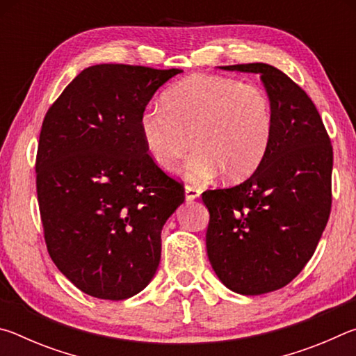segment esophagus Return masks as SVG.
<instances>
[{
	"label": "esophagus",
	"instance_id": "esophagus-1",
	"mask_svg": "<svg viewBox=\"0 0 356 356\" xmlns=\"http://www.w3.org/2000/svg\"><path fill=\"white\" fill-rule=\"evenodd\" d=\"M200 196H201V190L200 188H196V186H191V185H186L185 186V200L186 201H195Z\"/></svg>",
	"mask_w": 356,
	"mask_h": 356
}]
</instances>
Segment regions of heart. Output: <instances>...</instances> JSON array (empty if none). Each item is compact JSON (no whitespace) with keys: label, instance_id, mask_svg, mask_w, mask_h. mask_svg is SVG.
I'll use <instances>...</instances> for the list:
<instances>
[{"label":"heart","instance_id":"1","mask_svg":"<svg viewBox=\"0 0 356 356\" xmlns=\"http://www.w3.org/2000/svg\"><path fill=\"white\" fill-rule=\"evenodd\" d=\"M140 134L161 171H172L193 146L186 177L201 182L221 171L226 180H242L256 171L272 143V104L256 84L191 75L166 92L165 108H144Z\"/></svg>","mask_w":356,"mask_h":356}]
</instances>
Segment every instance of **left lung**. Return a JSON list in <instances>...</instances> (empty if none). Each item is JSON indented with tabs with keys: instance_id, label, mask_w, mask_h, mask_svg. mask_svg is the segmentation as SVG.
<instances>
[{
	"instance_id": "obj_1",
	"label": "left lung",
	"mask_w": 356,
	"mask_h": 356,
	"mask_svg": "<svg viewBox=\"0 0 356 356\" xmlns=\"http://www.w3.org/2000/svg\"><path fill=\"white\" fill-rule=\"evenodd\" d=\"M220 69L261 75L273 135L245 182L202 193L210 213L206 248L227 289L261 295L289 284L314 254L331 209L333 149L316 105L280 69L264 63Z\"/></svg>"
}]
</instances>
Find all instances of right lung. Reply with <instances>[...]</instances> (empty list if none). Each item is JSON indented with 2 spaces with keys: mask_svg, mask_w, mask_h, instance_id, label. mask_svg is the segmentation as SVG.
Segmentation results:
<instances>
[{
  "mask_svg": "<svg viewBox=\"0 0 356 356\" xmlns=\"http://www.w3.org/2000/svg\"><path fill=\"white\" fill-rule=\"evenodd\" d=\"M180 72L91 65L42 124L35 184L47 248L59 272L91 297H134L159 268L161 229L185 196L147 155L140 116Z\"/></svg>",
  "mask_w": 356,
  "mask_h": 356,
  "instance_id": "add662e5",
  "label": "right lung"
}]
</instances>
